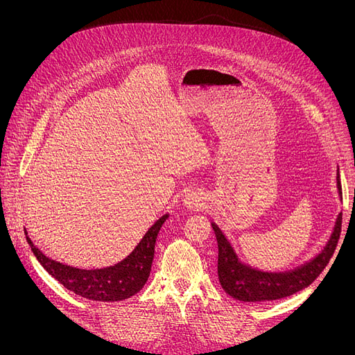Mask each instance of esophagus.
I'll list each match as a JSON object with an SVG mask.
<instances>
[{
	"label": "esophagus",
	"mask_w": 355,
	"mask_h": 355,
	"mask_svg": "<svg viewBox=\"0 0 355 355\" xmlns=\"http://www.w3.org/2000/svg\"><path fill=\"white\" fill-rule=\"evenodd\" d=\"M184 206L188 210H200L204 207V197L197 191H191L184 198Z\"/></svg>",
	"instance_id": "1"
}]
</instances>
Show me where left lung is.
<instances>
[{
    "mask_svg": "<svg viewBox=\"0 0 355 355\" xmlns=\"http://www.w3.org/2000/svg\"><path fill=\"white\" fill-rule=\"evenodd\" d=\"M338 194L342 200L340 176L338 168L336 176ZM342 227V211L338 214L335 227L330 234L326 245L309 261L304 262L293 270L287 271H262L244 263L235 253L227 235L216 223L211 222V228L218 240V275L222 288L234 299L243 302H266V300L283 299L295 295L299 290L308 287L321 271L327 266L330 257L335 252Z\"/></svg>",
    "mask_w": 355,
    "mask_h": 355,
    "instance_id": "left-lung-1",
    "label": "left lung"
}]
</instances>
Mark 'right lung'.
Segmentation results:
<instances>
[{
	"label": "right lung",
	"mask_w": 355,
	"mask_h": 355,
	"mask_svg": "<svg viewBox=\"0 0 355 355\" xmlns=\"http://www.w3.org/2000/svg\"><path fill=\"white\" fill-rule=\"evenodd\" d=\"M167 219L168 213L161 216L146 231L135 250L121 262L101 268V270H81V268L53 261L34 245L28 237L26 230L25 235L38 262L60 284L85 299L99 300V302H116V300H124L136 295L145 286L154 261L157 235Z\"/></svg>",
	"instance_id": "add662e5"
}]
</instances>
